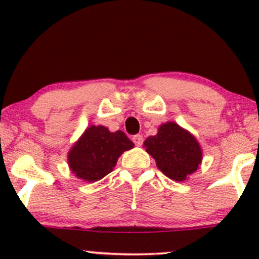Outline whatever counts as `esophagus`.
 Here are the masks:
<instances>
[{
	"label": "esophagus",
	"instance_id": "34e87169",
	"mask_svg": "<svg viewBox=\"0 0 259 259\" xmlns=\"http://www.w3.org/2000/svg\"><path fill=\"white\" fill-rule=\"evenodd\" d=\"M133 141L136 146H141L142 142H144V138H142V135H135L133 136Z\"/></svg>",
	"mask_w": 259,
	"mask_h": 259
}]
</instances>
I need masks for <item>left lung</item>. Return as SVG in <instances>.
<instances>
[{
    "instance_id": "left-lung-1",
    "label": "left lung",
    "mask_w": 259,
    "mask_h": 259,
    "mask_svg": "<svg viewBox=\"0 0 259 259\" xmlns=\"http://www.w3.org/2000/svg\"><path fill=\"white\" fill-rule=\"evenodd\" d=\"M144 147L159 170L174 181L186 180L202 163V148L197 140L174 121L159 125L156 135L145 140Z\"/></svg>"
}]
</instances>
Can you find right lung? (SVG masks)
Here are the masks:
<instances>
[{"instance_id": "right-lung-1", "label": "right lung", "mask_w": 259, "mask_h": 259, "mask_svg": "<svg viewBox=\"0 0 259 259\" xmlns=\"http://www.w3.org/2000/svg\"><path fill=\"white\" fill-rule=\"evenodd\" d=\"M133 147L121 130L112 133L103 125H90L68 152V164L78 179L95 183L111 173L121 153Z\"/></svg>"}]
</instances>
